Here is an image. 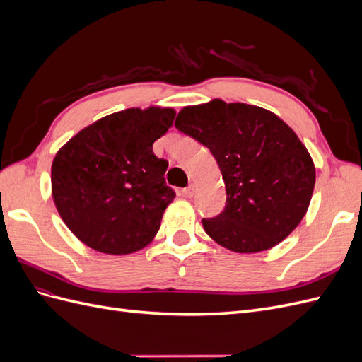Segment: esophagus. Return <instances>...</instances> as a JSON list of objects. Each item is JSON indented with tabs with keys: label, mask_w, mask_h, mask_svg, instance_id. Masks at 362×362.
<instances>
[{
	"label": "esophagus",
	"mask_w": 362,
	"mask_h": 362,
	"mask_svg": "<svg viewBox=\"0 0 362 362\" xmlns=\"http://www.w3.org/2000/svg\"><path fill=\"white\" fill-rule=\"evenodd\" d=\"M182 193H184L185 198H192V196L194 194V187H193V185H189V187H185L182 190Z\"/></svg>",
	"instance_id": "esophagus-1"
}]
</instances>
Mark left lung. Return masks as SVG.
Returning <instances> with one entry per match:
<instances>
[{
	"instance_id": "8db88e82",
	"label": "left lung",
	"mask_w": 362,
	"mask_h": 362,
	"mask_svg": "<svg viewBox=\"0 0 362 362\" xmlns=\"http://www.w3.org/2000/svg\"><path fill=\"white\" fill-rule=\"evenodd\" d=\"M175 127L210 149L222 172L226 205L216 217L202 218L214 242L252 254L278 245L299 225L313 196L315 168L276 115L214 100L182 108Z\"/></svg>"
}]
</instances>
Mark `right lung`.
I'll list each match as a JSON object with an SVG mask.
<instances>
[{"mask_svg": "<svg viewBox=\"0 0 362 362\" xmlns=\"http://www.w3.org/2000/svg\"><path fill=\"white\" fill-rule=\"evenodd\" d=\"M173 119L172 108H128L81 129L57 152L54 204L84 245L125 255L154 238L175 192L164 180L169 163L152 145Z\"/></svg>", "mask_w": 362, "mask_h": 362, "instance_id": "right-lung-1", "label": "right lung"}]
</instances>
